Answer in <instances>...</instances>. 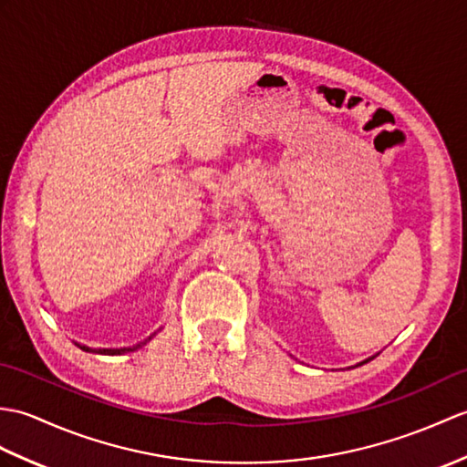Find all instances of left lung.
<instances>
[{"label":"left lung","instance_id":"1","mask_svg":"<svg viewBox=\"0 0 467 467\" xmlns=\"http://www.w3.org/2000/svg\"><path fill=\"white\" fill-rule=\"evenodd\" d=\"M370 360H372V358H368V360H366V362H370ZM362 364H364V362H362Z\"/></svg>","mask_w":467,"mask_h":467}]
</instances>
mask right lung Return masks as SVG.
Instances as JSON below:
<instances>
[{"instance_id": "obj_1", "label": "right lung", "mask_w": 467, "mask_h": 467, "mask_svg": "<svg viewBox=\"0 0 467 467\" xmlns=\"http://www.w3.org/2000/svg\"><path fill=\"white\" fill-rule=\"evenodd\" d=\"M150 338H153V336H149V338H147L145 342H140V344L133 346V348H115V350H111V348H99V350H93V348H87V346H81V344H78V346H79L81 350H85V352H97V354H125V352H133V350H137L139 346L147 344Z\"/></svg>"}]
</instances>
